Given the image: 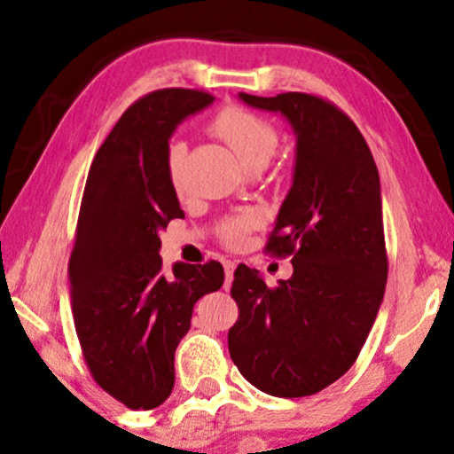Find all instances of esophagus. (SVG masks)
Masks as SVG:
<instances>
[{"instance_id":"34e87169","label":"esophagus","mask_w":454,"mask_h":454,"mask_svg":"<svg viewBox=\"0 0 454 454\" xmlns=\"http://www.w3.org/2000/svg\"><path fill=\"white\" fill-rule=\"evenodd\" d=\"M223 270H226V287H228L232 283V277H234V262L223 260Z\"/></svg>"}]
</instances>
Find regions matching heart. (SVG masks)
Here are the masks:
<instances>
[{
	"label": "heart",
	"instance_id": "b5f03b06",
	"mask_svg": "<svg viewBox=\"0 0 454 454\" xmlns=\"http://www.w3.org/2000/svg\"><path fill=\"white\" fill-rule=\"evenodd\" d=\"M211 130L234 152L245 168H262L275 154L279 145V135L269 120L255 116L243 107H226L213 118ZM184 145L173 144L168 150L167 168L175 190H182L184 184ZM258 223L254 211H243L228 217L222 226V239L228 245L243 243L251 228Z\"/></svg>",
	"mask_w": 454,
	"mask_h": 454
}]
</instances>
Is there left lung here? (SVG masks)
<instances>
[{"label": "left lung", "mask_w": 454, "mask_h": 454, "mask_svg": "<svg viewBox=\"0 0 454 454\" xmlns=\"http://www.w3.org/2000/svg\"><path fill=\"white\" fill-rule=\"evenodd\" d=\"M239 97L286 116L296 135L294 184L266 243L275 255H292L294 275L269 287L258 270L237 266L228 351L260 391L313 395L355 364L383 302L389 266L379 168L334 103L307 92Z\"/></svg>", "instance_id": "1"}]
</instances>
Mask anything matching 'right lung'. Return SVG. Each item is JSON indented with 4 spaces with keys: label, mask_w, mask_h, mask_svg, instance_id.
Here are the masks:
<instances>
[{
    "label": "right lung",
    "mask_w": 454,
    "mask_h": 454,
    "mask_svg": "<svg viewBox=\"0 0 454 454\" xmlns=\"http://www.w3.org/2000/svg\"><path fill=\"white\" fill-rule=\"evenodd\" d=\"M203 90L162 89L135 101L103 141L82 196L69 258L71 309L92 379L133 411L171 395L175 348L196 300L223 283L220 262L162 270L160 231L184 217L168 179V139L211 106Z\"/></svg>",
    "instance_id": "1"
}]
</instances>
